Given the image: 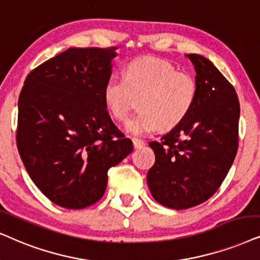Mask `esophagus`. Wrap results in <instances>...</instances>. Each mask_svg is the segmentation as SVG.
<instances>
[{"mask_svg":"<svg viewBox=\"0 0 260 260\" xmlns=\"http://www.w3.org/2000/svg\"><path fill=\"white\" fill-rule=\"evenodd\" d=\"M144 145H145V143H144L143 140H140V139H133V146H134V149H140V147H143Z\"/></svg>","mask_w":260,"mask_h":260,"instance_id":"34e87169","label":"esophagus"}]
</instances>
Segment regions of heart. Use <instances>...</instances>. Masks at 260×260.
I'll use <instances>...</instances> for the list:
<instances>
[{"label":"heart","mask_w":260,"mask_h":260,"mask_svg":"<svg viewBox=\"0 0 260 260\" xmlns=\"http://www.w3.org/2000/svg\"><path fill=\"white\" fill-rule=\"evenodd\" d=\"M198 84L193 75L180 72L158 57H140L127 64L124 79L110 77L103 88L104 103L115 119H126L139 98L136 116L127 121V133L147 136L160 127L172 129L187 116L194 104Z\"/></svg>","instance_id":"b5f03b06"}]
</instances>
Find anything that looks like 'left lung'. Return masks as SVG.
<instances>
[{
  "label": "left lung",
  "mask_w": 260,
  "mask_h": 260,
  "mask_svg": "<svg viewBox=\"0 0 260 260\" xmlns=\"http://www.w3.org/2000/svg\"><path fill=\"white\" fill-rule=\"evenodd\" d=\"M194 66L198 93L192 109L160 141H151L156 160L147 172L154 200L182 210L206 202L238 152L240 104L235 88L206 57L186 55Z\"/></svg>",
  "instance_id": "1"
}]
</instances>
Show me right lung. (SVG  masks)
I'll return each mask as SVG.
<instances>
[{
    "mask_svg": "<svg viewBox=\"0 0 260 260\" xmlns=\"http://www.w3.org/2000/svg\"><path fill=\"white\" fill-rule=\"evenodd\" d=\"M115 57L116 48H70L35 68L20 92L21 160L39 190L62 208L98 202L108 170L133 151L103 98Z\"/></svg>",
    "mask_w": 260,
    "mask_h": 260,
    "instance_id": "obj_1",
    "label": "right lung"
}]
</instances>
